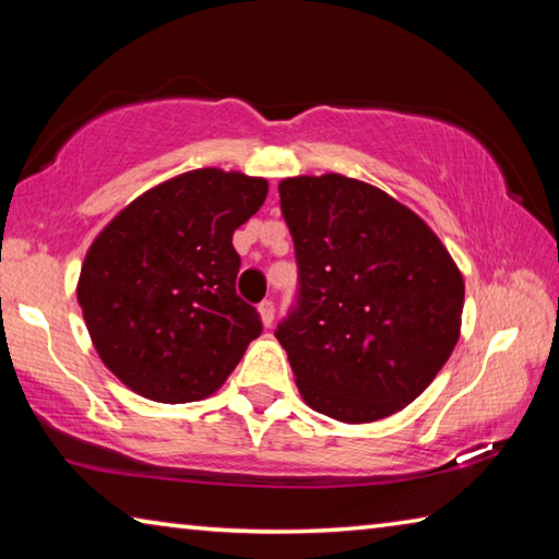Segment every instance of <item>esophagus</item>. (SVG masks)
<instances>
[{
	"instance_id": "obj_1",
	"label": "esophagus",
	"mask_w": 559,
	"mask_h": 559,
	"mask_svg": "<svg viewBox=\"0 0 559 559\" xmlns=\"http://www.w3.org/2000/svg\"><path fill=\"white\" fill-rule=\"evenodd\" d=\"M273 313H276V310H273V302L271 300L259 302V318H261V323L266 325V328L273 325Z\"/></svg>"
}]
</instances>
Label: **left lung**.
I'll return each instance as SVG.
<instances>
[{"instance_id": "8db88e82", "label": "left lung", "mask_w": 559, "mask_h": 559, "mask_svg": "<svg viewBox=\"0 0 559 559\" xmlns=\"http://www.w3.org/2000/svg\"><path fill=\"white\" fill-rule=\"evenodd\" d=\"M278 194L300 300L276 337L302 402L343 424L402 412L459 343L456 261L419 214L362 179L298 175Z\"/></svg>"}]
</instances>
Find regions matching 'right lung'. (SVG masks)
<instances>
[{
  "mask_svg": "<svg viewBox=\"0 0 559 559\" xmlns=\"http://www.w3.org/2000/svg\"><path fill=\"white\" fill-rule=\"evenodd\" d=\"M269 194L263 177L202 167L135 197L83 259L75 298L103 365L140 396H212L261 335L236 296L231 236Z\"/></svg>",
  "mask_w": 559,
  "mask_h": 559,
  "instance_id": "right-lung-1",
  "label": "right lung"
}]
</instances>
